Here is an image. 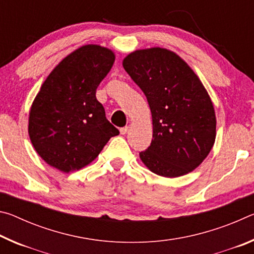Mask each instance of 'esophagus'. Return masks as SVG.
<instances>
[{"mask_svg": "<svg viewBox=\"0 0 254 254\" xmlns=\"http://www.w3.org/2000/svg\"><path fill=\"white\" fill-rule=\"evenodd\" d=\"M127 131H128V127H124L120 128V132H121V134H127Z\"/></svg>", "mask_w": 254, "mask_h": 254, "instance_id": "esophagus-1", "label": "esophagus"}]
</instances>
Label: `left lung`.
<instances>
[{"mask_svg":"<svg viewBox=\"0 0 254 254\" xmlns=\"http://www.w3.org/2000/svg\"><path fill=\"white\" fill-rule=\"evenodd\" d=\"M123 67L151 111L153 139L140 152L145 167L168 178L196 169L216 137L213 103L198 76L177 54L159 47L128 54Z\"/></svg>","mask_w":254,"mask_h":254,"instance_id":"obj_1","label":"left lung"}]
</instances>
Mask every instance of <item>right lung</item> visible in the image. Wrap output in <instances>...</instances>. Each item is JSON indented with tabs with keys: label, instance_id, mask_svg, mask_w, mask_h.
<instances>
[{
	"label": "right lung",
	"instance_id": "add662e5",
	"mask_svg": "<svg viewBox=\"0 0 254 254\" xmlns=\"http://www.w3.org/2000/svg\"><path fill=\"white\" fill-rule=\"evenodd\" d=\"M115 60L113 51L85 45L64 58L41 85L29 113L37 153L63 173L87 166L119 130L107 121L96 89Z\"/></svg>",
	"mask_w": 254,
	"mask_h": 254
}]
</instances>
